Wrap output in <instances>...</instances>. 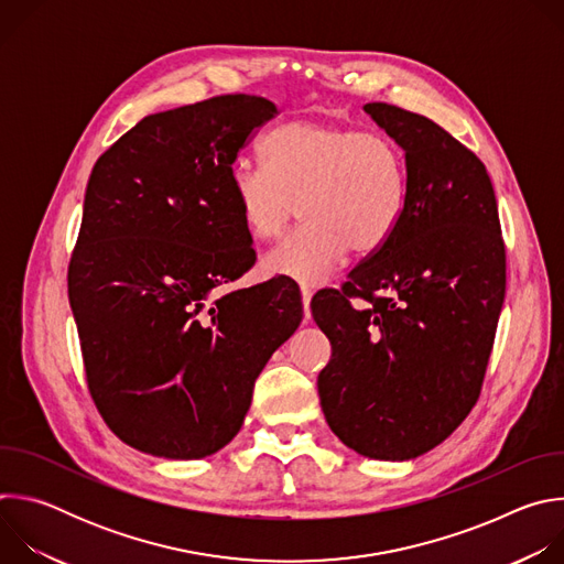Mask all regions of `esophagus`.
I'll use <instances>...</instances> for the list:
<instances>
[{"mask_svg":"<svg viewBox=\"0 0 564 564\" xmlns=\"http://www.w3.org/2000/svg\"><path fill=\"white\" fill-rule=\"evenodd\" d=\"M301 301H303V321H305V324H307V321L312 318V312H310L312 288H310V285H301Z\"/></svg>","mask_w":564,"mask_h":564,"instance_id":"obj_1","label":"esophagus"}]
</instances>
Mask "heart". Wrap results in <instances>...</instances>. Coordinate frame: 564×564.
Segmentation results:
<instances>
[{
	"instance_id": "b5f03b06",
	"label": "heart",
	"mask_w": 564,
	"mask_h": 564,
	"mask_svg": "<svg viewBox=\"0 0 564 564\" xmlns=\"http://www.w3.org/2000/svg\"><path fill=\"white\" fill-rule=\"evenodd\" d=\"M263 170L236 167L229 194L254 240L279 236L305 220L263 257V272L318 283L352 250H381L404 216L409 176L404 153L381 131L299 118L270 131L261 144Z\"/></svg>"
}]
</instances>
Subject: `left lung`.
Returning <instances> with one entry per match:
<instances>
[{"instance_id":"1","label":"left lung","mask_w":564,"mask_h":564,"mask_svg":"<svg viewBox=\"0 0 564 564\" xmlns=\"http://www.w3.org/2000/svg\"><path fill=\"white\" fill-rule=\"evenodd\" d=\"M364 111L404 149L409 198L388 243L341 290H321L310 303L333 344L316 386L328 426L348 448L406 462L442 444L475 406L507 257L481 160L420 113L386 102Z\"/></svg>"}]
</instances>
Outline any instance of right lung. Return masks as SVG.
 I'll return each mask as SVG.
<instances>
[{
	"mask_svg": "<svg viewBox=\"0 0 564 564\" xmlns=\"http://www.w3.org/2000/svg\"><path fill=\"white\" fill-rule=\"evenodd\" d=\"M274 116L246 94L153 113L91 172L68 301L96 406L142 453L200 459L229 444L257 377L301 324L285 279L214 292L257 261L229 176Z\"/></svg>",
	"mask_w": 564,
	"mask_h": 564,
	"instance_id": "obj_1",
	"label": "right lung"
}]
</instances>
